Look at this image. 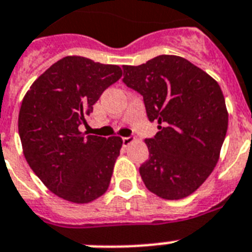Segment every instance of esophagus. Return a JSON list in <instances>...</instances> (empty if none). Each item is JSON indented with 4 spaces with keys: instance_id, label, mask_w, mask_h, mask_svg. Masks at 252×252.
Listing matches in <instances>:
<instances>
[{
    "instance_id": "obj_1",
    "label": "esophagus",
    "mask_w": 252,
    "mask_h": 252,
    "mask_svg": "<svg viewBox=\"0 0 252 252\" xmlns=\"http://www.w3.org/2000/svg\"><path fill=\"white\" fill-rule=\"evenodd\" d=\"M133 141H134V140H133L132 137H123V146H124V147L129 146Z\"/></svg>"
}]
</instances>
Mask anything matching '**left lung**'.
Returning <instances> with one entry per match:
<instances>
[{"mask_svg":"<svg viewBox=\"0 0 252 252\" xmlns=\"http://www.w3.org/2000/svg\"><path fill=\"white\" fill-rule=\"evenodd\" d=\"M126 87L142 94L147 118L159 132L145 140L140 167L145 186L168 200L189 197L214 171L228 129V110L218 81L179 55H158L123 66Z\"/></svg>","mask_w":252,"mask_h":252,"instance_id":"left-lung-1","label":"left lung"}]
</instances>
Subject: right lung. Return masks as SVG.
<instances>
[{"mask_svg":"<svg viewBox=\"0 0 252 252\" xmlns=\"http://www.w3.org/2000/svg\"><path fill=\"white\" fill-rule=\"evenodd\" d=\"M122 75L115 64L68 55L34 80L24 95L18 119L24 158L62 199L91 203L108 189L123 140L87 136L80 126Z\"/></svg>","mask_w":252,"mask_h":252,"instance_id":"right-lung-1","label":"right lung"}]
</instances>
